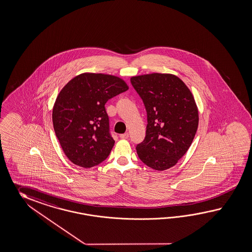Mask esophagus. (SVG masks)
<instances>
[{"mask_svg": "<svg viewBox=\"0 0 252 252\" xmlns=\"http://www.w3.org/2000/svg\"><path fill=\"white\" fill-rule=\"evenodd\" d=\"M119 136H120V138H122V139H127V138H128L129 134L128 133H125V134H121Z\"/></svg>", "mask_w": 252, "mask_h": 252, "instance_id": "obj_1", "label": "esophagus"}]
</instances>
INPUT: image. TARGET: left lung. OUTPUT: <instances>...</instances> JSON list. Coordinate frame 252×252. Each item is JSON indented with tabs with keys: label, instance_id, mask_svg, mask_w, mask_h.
<instances>
[{
	"label": "left lung",
	"instance_id": "1",
	"mask_svg": "<svg viewBox=\"0 0 252 252\" xmlns=\"http://www.w3.org/2000/svg\"><path fill=\"white\" fill-rule=\"evenodd\" d=\"M130 81L148 115L146 137L136 146V153L155 170L168 169L189 150L196 135L198 111L195 99L174 74H143Z\"/></svg>",
	"mask_w": 252,
	"mask_h": 252
}]
</instances>
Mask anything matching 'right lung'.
Returning <instances> with one entry per match:
<instances>
[{
	"mask_svg": "<svg viewBox=\"0 0 252 252\" xmlns=\"http://www.w3.org/2000/svg\"><path fill=\"white\" fill-rule=\"evenodd\" d=\"M128 86L115 75L84 73L69 81L53 108L56 137L68 159L89 168L109 156L115 140L104 104Z\"/></svg>",
	"mask_w": 252,
	"mask_h": 252,
	"instance_id": "1",
	"label": "right lung"
}]
</instances>
